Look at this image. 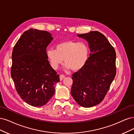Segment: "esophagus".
Returning a JSON list of instances; mask_svg holds the SVG:
<instances>
[{"label": "esophagus", "instance_id": "esophagus-1", "mask_svg": "<svg viewBox=\"0 0 134 134\" xmlns=\"http://www.w3.org/2000/svg\"><path fill=\"white\" fill-rule=\"evenodd\" d=\"M64 77H65V76H64L63 75H60L59 76V79H60V80L62 81L64 78Z\"/></svg>", "mask_w": 134, "mask_h": 134}]
</instances>
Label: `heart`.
<instances>
[{"mask_svg": "<svg viewBox=\"0 0 134 134\" xmlns=\"http://www.w3.org/2000/svg\"><path fill=\"white\" fill-rule=\"evenodd\" d=\"M89 52V47L86 43L67 41L58 44L55 50H47V55L53 68L57 69L64 59L66 69L77 71L83 68L87 63Z\"/></svg>", "mask_w": 134, "mask_h": 134, "instance_id": "1", "label": "heart"}]
</instances>
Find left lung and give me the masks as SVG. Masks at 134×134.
Wrapping results in <instances>:
<instances>
[{
	"label": "left lung",
	"instance_id": "8db88e82",
	"mask_svg": "<svg viewBox=\"0 0 134 134\" xmlns=\"http://www.w3.org/2000/svg\"><path fill=\"white\" fill-rule=\"evenodd\" d=\"M77 36L88 42L91 53L85 66L72 75L71 93L79 105L91 107L103 100L115 78L116 52L98 31Z\"/></svg>",
	"mask_w": 134,
	"mask_h": 134
}]
</instances>
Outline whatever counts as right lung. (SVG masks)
Listing matches in <instances>:
<instances>
[{"mask_svg": "<svg viewBox=\"0 0 134 134\" xmlns=\"http://www.w3.org/2000/svg\"><path fill=\"white\" fill-rule=\"evenodd\" d=\"M53 39L48 32L31 28L23 33L13 50L12 78L20 97L32 106L46 105L54 94V85L59 82L46 52Z\"/></svg>", "mask_w": 134, "mask_h": 134, "instance_id": "right-lung-1", "label": "right lung"}]
</instances>
